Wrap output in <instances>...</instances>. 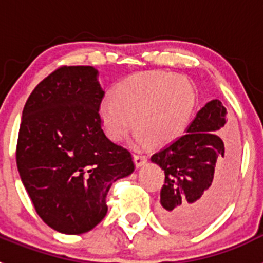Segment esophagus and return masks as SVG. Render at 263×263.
I'll return each instance as SVG.
<instances>
[{"instance_id": "34e87169", "label": "esophagus", "mask_w": 263, "mask_h": 263, "mask_svg": "<svg viewBox=\"0 0 263 263\" xmlns=\"http://www.w3.org/2000/svg\"><path fill=\"white\" fill-rule=\"evenodd\" d=\"M147 162V157L143 154H134V163H136L137 167H141Z\"/></svg>"}]
</instances>
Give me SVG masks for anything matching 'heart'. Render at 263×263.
<instances>
[{"instance_id": "heart-1", "label": "heart", "mask_w": 263, "mask_h": 263, "mask_svg": "<svg viewBox=\"0 0 263 263\" xmlns=\"http://www.w3.org/2000/svg\"><path fill=\"white\" fill-rule=\"evenodd\" d=\"M195 105L191 84L182 76L146 72L132 76L116 88L113 99L100 105L106 136L121 142L134 126L138 141L164 145L184 132Z\"/></svg>"}]
</instances>
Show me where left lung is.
I'll return each mask as SVG.
<instances>
[{
  "label": "left lung",
  "mask_w": 263,
  "mask_h": 263,
  "mask_svg": "<svg viewBox=\"0 0 263 263\" xmlns=\"http://www.w3.org/2000/svg\"><path fill=\"white\" fill-rule=\"evenodd\" d=\"M227 115L220 100L206 103L185 134L152 157L164 171L158 213L166 227L195 231L213 221L227 204L236 175V152L218 136Z\"/></svg>",
  "instance_id": "obj_1"
}]
</instances>
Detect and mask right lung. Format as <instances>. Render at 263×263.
Returning a JSON list of instances; mask_svg holds the SVG:
<instances>
[{"mask_svg":"<svg viewBox=\"0 0 263 263\" xmlns=\"http://www.w3.org/2000/svg\"><path fill=\"white\" fill-rule=\"evenodd\" d=\"M90 66H63L39 83L22 111L17 167L39 217L64 234L93 229L111 184L134 171L129 150L105 136V92Z\"/></svg>","mask_w":263,"mask_h":263,"instance_id":"1","label":"right lung"}]
</instances>
